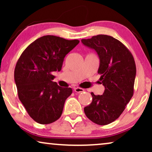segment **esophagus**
<instances>
[{
  "label": "esophagus",
  "mask_w": 152,
  "mask_h": 152,
  "mask_svg": "<svg viewBox=\"0 0 152 152\" xmlns=\"http://www.w3.org/2000/svg\"><path fill=\"white\" fill-rule=\"evenodd\" d=\"M74 91H75V92H76V93H82L84 91V89L82 88H79V87H76V88H75Z\"/></svg>",
  "instance_id": "esophagus-1"
}]
</instances>
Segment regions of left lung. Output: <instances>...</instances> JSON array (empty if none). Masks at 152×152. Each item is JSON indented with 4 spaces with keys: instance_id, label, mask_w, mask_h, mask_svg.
I'll use <instances>...</instances> for the list:
<instances>
[{
    "instance_id": "1",
    "label": "left lung",
    "mask_w": 152,
    "mask_h": 152,
    "mask_svg": "<svg viewBox=\"0 0 152 152\" xmlns=\"http://www.w3.org/2000/svg\"><path fill=\"white\" fill-rule=\"evenodd\" d=\"M82 42L97 52L100 61L97 73L105 87L102 95L91 93L92 102L84 107V113L94 123L107 125L120 117L134 95V58L123 43L108 35L98 34Z\"/></svg>"
}]
</instances>
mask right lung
I'll return each mask as SVG.
<instances>
[{
	"label": "right lung",
	"instance_id": "obj_1",
	"mask_svg": "<svg viewBox=\"0 0 152 152\" xmlns=\"http://www.w3.org/2000/svg\"><path fill=\"white\" fill-rule=\"evenodd\" d=\"M79 43L53 35L41 37L26 48L16 62L14 80L18 98L35 122L48 124L61 117L72 90L53 82V72L61 70L64 57Z\"/></svg>",
	"mask_w": 152,
	"mask_h": 152
}]
</instances>
